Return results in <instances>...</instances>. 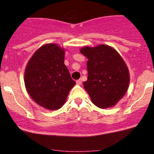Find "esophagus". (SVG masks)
<instances>
[{"label":"esophagus","instance_id":"obj_1","mask_svg":"<svg viewBox=\"0 0 154 154\" xmlns=\"http://www.w3.org/2000/svg\"><path fill=\"white\" fill-rule=\"evenodd\" d=\"M77 85H80L81 84H82V79H78V80H77Z\"/></svg>","mask_w":154,"mask_h":154}]
</instances>
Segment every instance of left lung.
I'll use <instances>...</instances> for the list:
<instances>
[{"label": "left lung", "instance_id": "obj_1", "mask_svg": "<svg viewBox=\"0 0 154 154\" xmlns=\"http://www.w3.org/2000/svg\"><path fill=\"white\" fill-rule=\"evenodd\" d=\"M80 53L87 57L88 79L84 88L92 103L100 109L112 107L123 98L130 84V72L114 48L102 45L85 46Z\"/></svg>", "mask_w": 154, "mask_h": 154}]
</instances>
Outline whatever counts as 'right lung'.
Returning a JSON list of instances; mask_svg holds the SVG:
<instances>
[{
  "mask_svg": "<svg viewBox=\"0 0 154 154\" xmlns=\"http://www.w3.org/2000/svg\"><path fill=\"white\" fill-rule=\"evenodd\" d=\"M65 50L56 43L42 45L28 61L24 85L35 103L48 110H57L65 103L76 84L64 64Z\"/></svg>",
  "mask_w": 154,
  "mask_h": 154,
  "instance_id": "obj_1",
  "label": "right lung"
}]
</instances>
